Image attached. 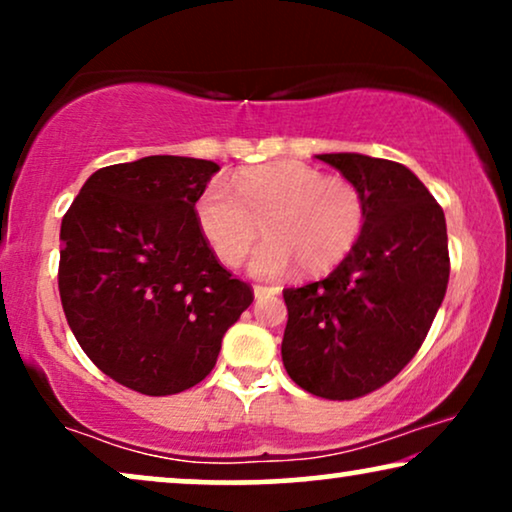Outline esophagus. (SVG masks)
<instances>
[{
    "label": "esophagus",
    "instance_id": "34e87169",
    "mask_svg": "<svg viewBox=\"0 0 512 512\" xmlns=\"http://www.w3.org/2000/svg\"><path fill=\"white\" fill-rule=\"evenodd\" d=\"M277 293H279L277 286H254V298H256V300L277 296Z\"/></svg>",
    "mask_w": 512,
    "mask_h": 512
}]
</instances>
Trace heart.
I'll return each instance as SVG.
<instances>
[{"label":"heart","mask_w":512,"mask_h":512,"mask_svg":"<svg viewBox=\"0 0 512 512\" xmlns=\"http://www.w3.org/2000/svg\"><path fill=\"white\" fill-rule=\"evenodd\" d=\"M366 195L352 179L305 163H272L235 174L233 188L212 179L195 200V221L226 265H240L258 233H268L249 270L275 279L300 265L326 272L352 254L366 228Z\"/></svg>","instance_id":"b5f03b06"}]
</instances>
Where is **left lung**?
I'll use <instances>...</instances> for the list:
<instances>
[{"label": "left lung", "instance_id": "left-lung-1", "mask_svg": "<svg viewBox=\"0 0 512 512\" xmlns=\"http://www.w3.org/2000/svg\"><path fill=\"white\" fill-rule=\"evenodd\" d=\"M317 158L366 195V228L331 275L284 289L282 361L310 394L352 401L394 380L422 347L450 279L447 226L405 165L363 153Z\"/></svg>", "mask_w": 512, "mask_h": 512}]
</instances>
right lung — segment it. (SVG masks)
Listing matches in <instances>:
<instances>
[{
	"mask_svg": "<svg viewBox=\"0 0 512 512\" xmlns=\"http://www.w3.org/2000/svg\"><path fill=\"white\" fill-rule=\"evenodd\" d=\"M212 160L146 156L90 174L60 228L62 310L88 359L146 396L191 389L254 300L216 261L195 200Z\"/></svg>",
	"mask_w": 512,
	"mask_h": 512,
	"instance_id": "1",
	"label": "right lung"
}]
</instances>
